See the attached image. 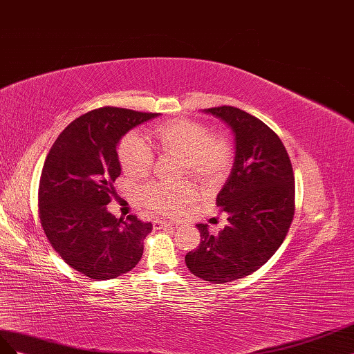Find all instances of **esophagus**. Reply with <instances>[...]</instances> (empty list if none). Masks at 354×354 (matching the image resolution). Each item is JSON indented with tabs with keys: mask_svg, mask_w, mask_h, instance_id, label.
I'll list each match as a JSON object with an SVG mask.
<instances>
[{
	"mask_svg": "<svg viewBox=\"0 0 354 354\" xmlns=\"http://www.w3.org/2000/svg\"><path fill=\"white\" fill-rule=\"evenodd\" d=\"M153 225L156 230H160V228H169V227H174V224L171 222H167V221H161V219H156L153 222Z\"/></svg>",
	"mask_w": 354,
	"mask_h": 354,
	"instance_id": "1",
	"label": "esophagus"
}]
</instances>
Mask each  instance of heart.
<instances>
[{
    "instance_id": "1",
    "label": "heart",
    "mask_w": 354,
    "mask_h": 354,
    "mask_svg": "<svg viewBox=\"0 0 354 354\" xmlns=\"http://www.w3.org/2000/svg\"><path fill=\"white\" fill-rule=\"evenodd\" d=\"M154 145L161 153L180 156V175H189L198 184L218 185L233 165L234 147L227 133L210 132L201 121L171 118L151 129ZM118 161L129 176H145L154 163V149L136 132L127 133L118 144ZM142 203L161 215H178L196 198L189 183H154L140 189Z\"/></svg>"
}]
</instances>
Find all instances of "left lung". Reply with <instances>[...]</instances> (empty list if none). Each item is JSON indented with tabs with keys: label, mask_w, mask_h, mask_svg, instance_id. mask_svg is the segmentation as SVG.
Returning a JSON list of instances; mask_svg holds the SVG:
<instances>
[{
	"label": "left lung",
	"mask_w": 354,
	"mask_h": 354,
	"mask_svg": "<svg viewBox=\"0 0 354 354\" xmlns=\"http://www.w3.org/2000/svg\"><path fill=\"white\" fill-rule=\"evenodd\" d=\"M236 135V158L216 206L230 224L216 236L198 224L201 241L185 257L194 276L228 283L252 274L283 243L295 214V178L274 130L236 106L207 108Z\"/></svg>",
	"instance_id": "1"
}]
</instances>
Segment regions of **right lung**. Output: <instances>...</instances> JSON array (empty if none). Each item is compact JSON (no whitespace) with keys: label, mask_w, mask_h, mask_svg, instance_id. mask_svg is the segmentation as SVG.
<instances>
[{"label":"right lung","mask_w":354,"mask_h":354,"mask_svg":"<svg viewBox=\"0 0 354 354\" xmlns=\"http://www.w3.org/2000/svg\"><path fill=\"white\" fill-rule=\"evenodd\" d=\"M157 115L117 106L88 111L48 151L38 187L39 221L60 258L86 277L115 279L142 258L153 224L135 215L118 219L106 205L121 174L120 139Z\"/></svg>","instance_id":"obj_1"}]
</instances>
